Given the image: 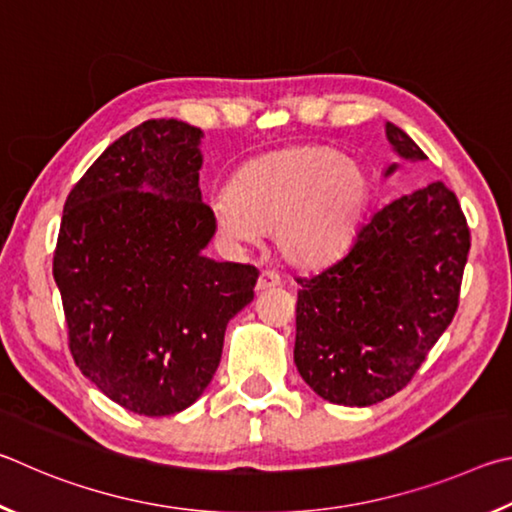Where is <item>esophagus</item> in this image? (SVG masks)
Wrapping results in <instances>:
<instances>
[{
	"label": "esophagus",
	"mask_w": 512,
	"mask_h": 512,
	"mask_svg": "<svg viewBox=\"0 0 512 512\" xmlns=\"http://www.w3.org/2000/svg\"><path fill=\"white\" fill-rule=\"evenodd\" d=\"M276 285H281V276L276 274L274 270H265V272H261V276H258L256 290L258 292H265V290H270V288H276Z\"/></svg>",
	"instance_id": "1"
}]
</instances>
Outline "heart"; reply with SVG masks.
<instances>
[{
    "label": "heart",
    "mask_w": 512,
    "mask_h": 512,
    "mask_svg": "<svg viewBox=\"0 0 512 512\" xmlns=\"http://www.w3.org/2000/svg\"><path fill=\"white\" fill-rule=\"evenodd\" d=\"M366 195V175L353 159L328 146H292L242 166L213 211L218 229L238 245L279 229L281 254L308 267L344 247Z\"/></svg>",
    "instance_id": "obj_1"
}]
</instances>
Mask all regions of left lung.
Segmentation results:
<instances>
[{"label": "left lung", "instance_id": "obj_1", "mask_svg": "<svg viewBox=\"0 0 512 512\" xmlns=\"http://www.w3.org/2000/svg\"><path fill=\"white\" fill-rule=\"evenodd\" d=\"M387 137L398 155L427 159L398 125L387 123ZM468 251V220L443 182L375 211L342 258L315 276H297L301 378L346 407H369L405 389L452 324Z\"/></svg>", "mask_w": 512, "mask_h": 512}]
</instances>
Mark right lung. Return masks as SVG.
Instances as JSON below:
<instances>
[{"label": "right lung", "instance_id": "1", "mask_svg": "<svg viewBox=\"0 0 512 512\" xmlns=\"http://www.w3.org/2000/svg\"><path fill=\"white\" fill-rule=\"evenodd\" d=\"M200 137L177 119L125 132L71 188L53 251L71 357L141 416L177 414L202 396L229 319L258 281L254 265L200 254L215 231Z\"/></svg>", "mask_w": 512, "mask_h": 512}]
</instances>
